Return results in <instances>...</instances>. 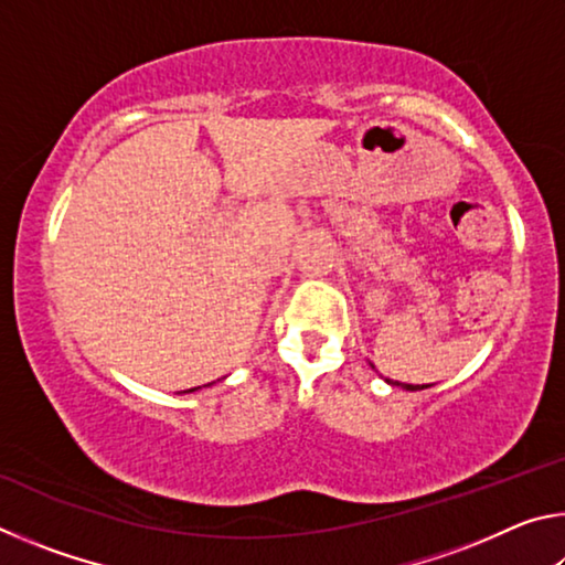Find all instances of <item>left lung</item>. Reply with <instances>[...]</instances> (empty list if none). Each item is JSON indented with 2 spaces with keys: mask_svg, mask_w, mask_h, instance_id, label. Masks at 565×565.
Listing matches in <instances>:
<instances>
[{
  "mask_svg": "<svg viewBox=\"0 0 565 565\" xmlns=\"http://www.w3.org/2000/svg\"><path fill=\"white\" fill-rule=\"evenodd\" d=\"M394 386H401V388H406V391H420V388H428V386H418V384H398V381H396Z\"/></svg>",
  "mask_w": 565,
  "mask_h": 565,
  "instance_id": "left-lung-1",
  "label": "left lung"
}]
</instances>
